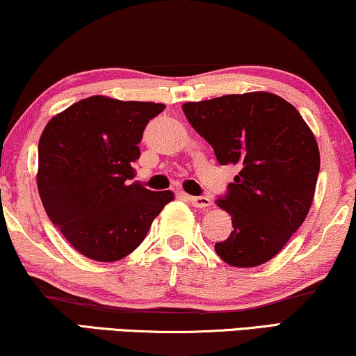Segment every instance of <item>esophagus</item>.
I'll return each instance as SVG.
<instances>
[{
    "instance_id": "34e87169",
    "label": "esophagus",
    "mask_w": 356,
    "mask_h": 356,
    "mask_svg": "<svg viewBox=\"0 0 356 356\" xmlns=\"http://www.w3.org/2000/svg\"><path fill=\"white\" fill-rule=\"evenodd\" d=\"M188 200H191V204L193 207H197V209H209V207H211L210 197H207V195H199V197L191 195L188 197Z\"/></svg>"
}]
</instances>
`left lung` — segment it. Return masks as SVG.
Masks as SVG:
<instances>
[{"instance_id": "obj_1", "label": "left lung", "mask_w": 356, "mask_h": 356, "mask_svg": "<svg viewBox=\"0 0 356 356\" xmlns=\"http://www.w3.org/2000/svg\"><path fill=\"white\" fill-rule=\"evenodd\" d=\"M188 123L222 165L240 172L217 205L233 232L215 251L235 268L266 263L307 217L321 169L316 138L289 102L268 92L184 103Z\"/></svg>"}]
</instances>
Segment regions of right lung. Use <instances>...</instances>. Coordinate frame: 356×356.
Segmentation results:
<instances>
[{
  "instance_id": "right-lung-1",
  "label": "right lung",
  "mask_w": 356,
  "mask_h": 356,
  "mask_svg": "<svg viewBox=\"0 0 356 356\" xmlns=\"http://www.w3.org/2000/svg\"><path fill=\"white\" fill-rule=\"evenodd\" d=\"M163 103L80 100L54 116L39 139L38 188L46 213L90 259L118 261L141 245L172 192L134 177L143 133Z\"/></svg>"
}]
</instances>
